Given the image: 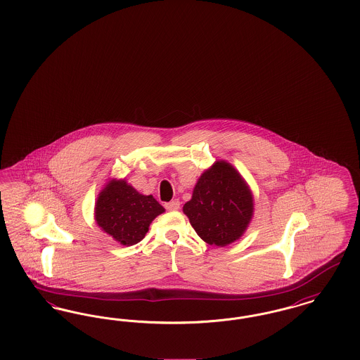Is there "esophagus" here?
<instances>
[{
  "instance_id": "34e87169",
  "label": "esophagus",
  "mask_w": 360,
  "mask_h": 360,
  "mask_svg": "<svg viewBox=\"0 0 360 360\" xmlns=\"http://www.w3.org/2000/svg\"><path fill=\"white\" fill-rule=\"evenodd\" d=\"M165 206H166L167 210H178L179 206H181V202L178 200H172V202H167Z\"/></svg>"
}]
</instances>
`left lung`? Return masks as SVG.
<instances>
[{"mask_svg": "<svg viewBox=\"0 0 360 360\" xmlns=\"http://www.w3.org/2000/svg\"><path fill=\"white\" fill-rule=\"evenodd\" d=\"M184 213L205 243L225 247L247 231L254 216V195L231 163L216 160L198 178Z\"/></svg>", "mask_w": 360, "mask_h": 360, "instance_id": "1", "label": "left lung"}]
</instances>
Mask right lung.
Listing matches in <instances>:
<instances>
[{
    "mask_svg": "<svg viewBox=\"0 0 360 360\" xmlns=\"http://www.w3.org/2000/svg\"><path fill=\"white\" fill-rule=\"evenodd\" d=\"M165 207L153 195L140 194L125 179H110L100 191L96 206V223L121 245H134L144 239L150 224Z\"/></svg>",
    "mask_w": 360,
    "mask_h": 360,
    "instance_id": "right-lung-1",
    "label": "right lung"
}]
</instances>
